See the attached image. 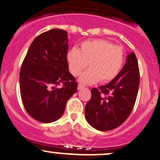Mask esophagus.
<instances>
[{"label": "esophagus", "mask_w": 160, "mask_h": 160, "mask_svg": "<svg viewBox=\"0 0 160 160\" xmlns=\"http://www.w3.org/2000/svg\"><path fill=\"white\" fill-rule=\"evenodd\" d=\"M83 88H84V86L82 85V84H79L78 85V90H82V89H83Z\"/></svg>", "instance_id": "obj_1"}]
</instances>
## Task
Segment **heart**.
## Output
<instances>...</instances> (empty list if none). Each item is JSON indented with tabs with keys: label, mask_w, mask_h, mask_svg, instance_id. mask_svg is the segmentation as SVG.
Returning <instances> with one entry per match:
<instances>
[{
	"label": "heart",
	"mask_w": 160,
	"mask_h": 160,
	"mask_svg": "<svg viewBox=\"0 0 160 160\" xmlns=\"http://www.w3.org/2000/svg\"><path fill=\"white\" fill-rule=\"evenodd\" d=\"M69 72L78 76L88 66L89 68L81 75L79 82L91 84L99 82L112 81L121 72L124 62V53L121 47L114 46L102 39L85 40L78 49L72 48L67 55Z\"/></svg>",
	"instance_id": "b5f03b06"
}]
</instances>
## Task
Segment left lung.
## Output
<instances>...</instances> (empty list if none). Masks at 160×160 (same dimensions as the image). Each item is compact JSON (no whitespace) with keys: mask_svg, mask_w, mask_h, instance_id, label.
<instances>
[{"mask_svg":"<svg viewBox=\"0 0 160 160\" xmlns=\"http://www.w3.org/2000/svg\"><path fill=\"white\" fill-rule=\"evenodd\" d=\"M140 74L134 52L127 56L118 76L106 85L91 90L85 106V118L92 127L108 131L121 126L132 112L136 102Z\"/></svg>","mask_w":160,"mask_h":160,"instance_id":"1","label":"left lung"}]
</instances>
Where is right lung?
<instances>
[{
    "label": "right lung",
    "mask_w": 160,
    "mask_h": 160,
    "mask_svg": "<svg viewBox=\"0 0 160 160\" xmlns=\"http://www.w3.org/2000/svg\"><path fill=\"white\" fill-rule=\"evenodd\" d=\"M68 48L67 32L50 30L32 42L21 67L19 86L24 107L30 116L42 123L61 118L67 101L77 91L78 83L69 72Z\"/></svg>",
    "instance_id": "add662e5"
}]
</instances>
